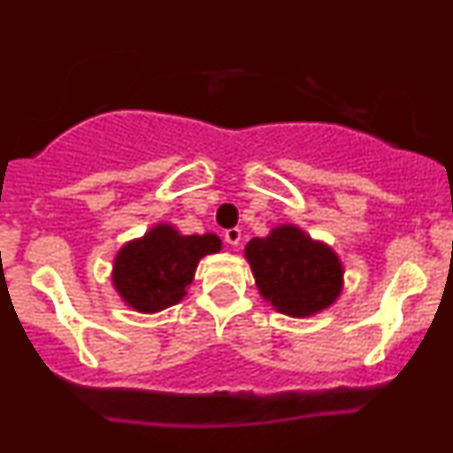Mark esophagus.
<instances>
[{
	"mask_svg": "<svg viewBox=\"0 0 453 453\" xmlns=\"http://www.w3.org/2000/svg\"><path fill=\"white\" fill-rule=\"evenodd\" d=\"M223 238H226L227 244L236 247V244L241 242V230H238V227H230V230L223 232Z\"/></svg>",
	"mask_w": 453,
	"mask_h": 453,
	"instance_id": "obj_1",
	"label": "esophagus"
}]
</instances>
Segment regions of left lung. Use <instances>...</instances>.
<instances>
[{
	"instance_id": "8db88e82",
	"label": "left lung",
	"mask_w": 453,
	"mask_h": 453,
	"mask_svg": "<svg viewBox=\"0 0 453 453\" xmlns=\"http://www.w3.org/2000/svg\"><path fill=\"white\" fill-rule=\"evenodd\" d=\"M259 294L292 317L313 315L339 298L342 266L326 244L283 226L244 249Z\"/></svg>"
}]
</instances>
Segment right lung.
<instances>
[{
    "label": "right lung",
    "mask_w": 453,
    "mask_h": 453,
    "mask_svg": "<svg viewBox=\"0 0 453 453\" xmlns=\"http://www.w3.org/2000/svg\"><path fill=\"white\" fill-rule=\"evenodd\" d=\"M219 249L221 241L215 234L180 236L170 226H157L119 251L114 288L140 313L168 309L183 300L200 257Z\"/></svg>",
    "instance_id": "obj_1"
}]
</instances>
